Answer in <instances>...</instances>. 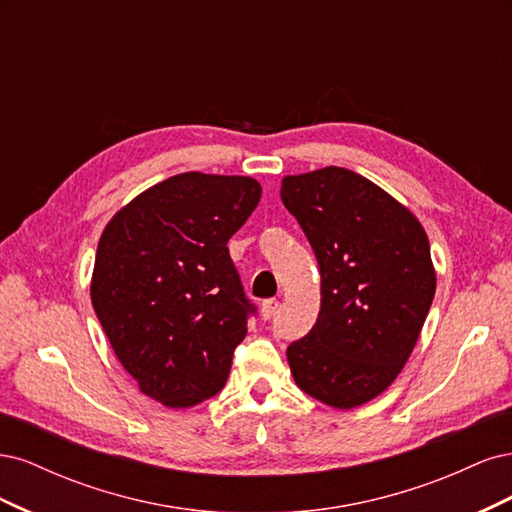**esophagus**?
I'll use <instances>...</instances> for the list:
<instances>
[{
	"mask_svg": "<svg viewBox=\"0 0 512 512\" xmlns=\"http://www.w3.org/2000/svg\"><path fill=\"white\" fill-rule=\"evenodd\" d=\"M277 307H280V301L277 299H267V301H262V307H260V314H262V318H273L275 316V312H277Z\"/></svg>",
	"mask_w": 512,
	"mask_h": 512,
	"instance_id": "1",
	"label": "esophagus"
}]
</instances>
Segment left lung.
Wrapping results in <instances>:
<instances>
[{
  "instance_id": "1",
  "label": "left lung",
  "mask_w": 512,
  "mask_h": 512,
  "mask_svg": "<svg viewBox=\"0 0 512 512\" xmlns=\"http://www.w3.org/2000/svg\"><path fill=\"white\" fill-rule=\"evenodd\" d=\"M320 267V314L286 350L299 389L350 410L389 389L436 294L429 239L376 183L327 166L282 181Z\"/></svg>"
}]
</instances>
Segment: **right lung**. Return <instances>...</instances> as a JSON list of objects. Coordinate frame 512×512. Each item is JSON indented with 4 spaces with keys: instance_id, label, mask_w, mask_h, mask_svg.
<instances>
[{
    "instance_id": "right-lung-1",
    "label": "right lung",
    "mask_w": 512,
    "mask_h": 512,
    "mask_svg": "<svg viewBox=\"0 0 512 512\" xmlns=\"http://www.w3.org/2000/svg\"><path fill=\"white\" fill-rule=\"evenodd\" d=\"M260 194L252 177L181 173L138 194L102 232L91 303L123 369L168 408L226 384L256 314L226 243Z\"/></svg>"
}]
</instances>
